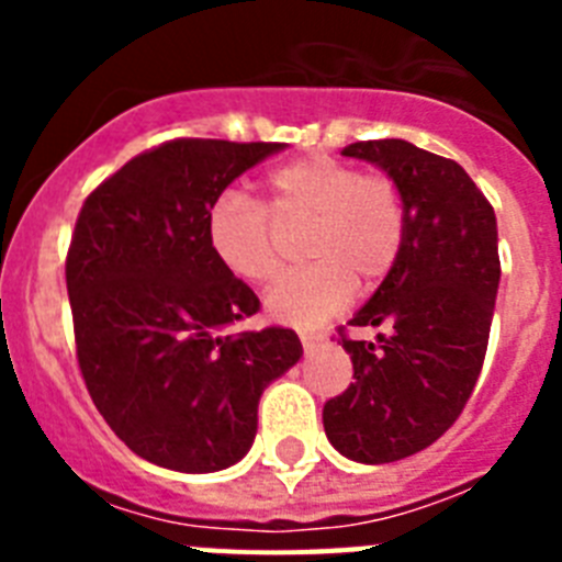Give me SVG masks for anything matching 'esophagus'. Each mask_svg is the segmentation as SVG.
<instances>
[{
  "mask_svg": "<svg viewBox=\"0 0 562 562\" xmlns=\"http://www.w3.org/2000/svg\"><path fill=\"white\" fill-rule=\"evenodd\" d=\"M301 346H304L306 351H312V349H317V346H321V342H324V335H317V331H301Z\"/></svg>",
  "mask_w": 562,
  "mask_h": 562,
  "instance_id": "obj_1",
  "label": "esophagus"
}]
</instances>
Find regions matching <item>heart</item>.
I'll use <instances>...</instances> for the list:
<instances>
[{
  "label": "heart",
  "mask_w": 562,
  "mask_h": 562,
  "mask_svg": "<svg viewBox=\"0 0 562 562\" xmlns=\"http://www.w3.org/2000/svg\"><path fill=\"white\" fill-rule=\"evenodd\" d=\"M281 227L304 236L312 265L267 292V312L290 326H317L357 290L380 284L402 256L405 202L389 173L312 154L267 177V205L238 188L213 196L205 238L222 270L245 284H267L281 270Z\"/></svg>",
  "instance_id": "1"
}]
</instances>
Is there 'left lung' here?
Instances as JSON below:
<instances>
[{
    "label": "left lung",
    "instance_id": "left-lung-1",
    "mask_svg": "<svg viewBox=\"0 0 562 562\" xmlns=\"http://www.w3.org/2000/svg\"><path fill=\"white\" fill-rule=\"evenodd\" d=\"M400 186L405 245L394 270L349 326L337 329L355 382L324 405V428L346 459L389 464L434 445L459 419L481 374L498 295V227L484 193L456 160L408 140L342 148Z\"/></svg>",
    "mask_w": 562,
    "mask_h": 562
}]
</instances>
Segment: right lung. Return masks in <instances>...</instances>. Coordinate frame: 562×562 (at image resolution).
<instances>
[{"mask_svg":"<svg viewBox=\"0 0 562 562\" xmlns=\"http://www.w3.org/2000/svg\"><path fill=\"white\" fill-rule=\"evenodd\" d=\"M281 148L177 137L132 157L78 213L67 250L78 369L114 436L151 464H236L261 391L304 355L284 326L225 331L258 297L205 238L213 196Z\"/></svg>","mask_w":562,"mask_h":562,"instance_id":"obj_1","label":"right lung"}]
</instances>
